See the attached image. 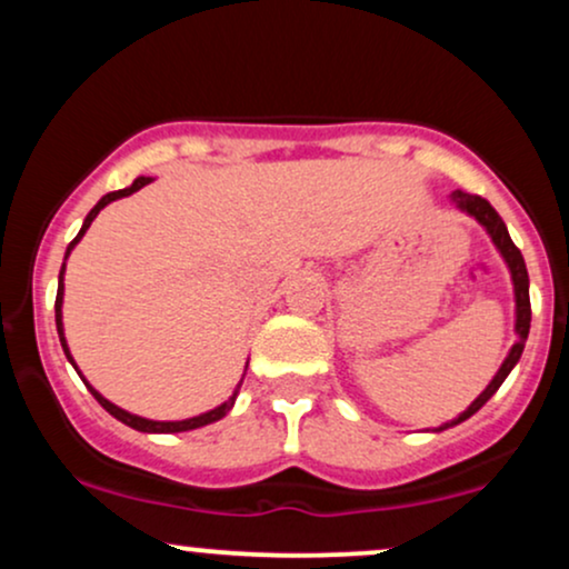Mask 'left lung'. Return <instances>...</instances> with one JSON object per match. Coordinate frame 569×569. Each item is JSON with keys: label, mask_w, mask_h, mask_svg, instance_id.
Returning <instances> with one entry per match:
<instances>
[{"label": "left lung", "mask_w": 569, "mask_h": 569, "mask_svg": "<svg viewBox=\"0 0 569 569\" xmlns=\"http://www.w3.org/2000/svg\"><path fill=\"white\" fill-rule=\"evenodd\" d=\"M452 200L457 202V208L466 213H471V217L479 221L481 227H487L489 238H492V243L498 246V251L502 253V259H506L508 270H511V278H513V293H516V335H519V342L513 345L511 352H508V358L502 361V367L498 375H495V380L487 385V390L481 393L476 401L468 407L466 411H462L460 417L452 422H447V426H441L439 430L443 428H452L457 426V422L468 420V417L476 415L485 403L492 398L495 393H498V388L502 385V380H506L508 375H511V369L516 367V361L521 358V350H525V342H527V335H530V321H532V310H530V278H527V264H525V257H521L519 248L513 246L511 234H508L506 230V221H502L498 217V211H495L492 206L485 198H479V194H468V192H457L452 194Z\"/></svg>", "instance_id": "obj_1"}]
</instances>
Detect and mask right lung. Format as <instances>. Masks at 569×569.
I'll list each match as a JSON object with an SVG mask.
<instances>
[{
    "instance_id": "right-lung-1",
    "label": "right lung",
    "mask_w": 569,
    "mask_h": 569,
    "mask_svg": "<svg viewBox=\"0 0 569 569\" xmlns=\"http://www.w3.org/2000/svg\"><path fill=\"white\" fill-rule=\"evenodd\" d=\"M149 176H139V179L133 181V184L130 187H126V189H117V192H109V194H103L101 200L96 202L93 206V211L88 213V217H84V224H82V230H80V234H77L74 240H71L69 243V248H67V257H69V251L71 248H74L77 243H80V238L84 234V230H88L90 227V221H93L96 217H98V211H101L103 206H109V202L112 200H120V198H128V194H133V192H139L141 187H147L149 184ZM63 267H67V262H63ZM63 267H61V276H58V293H56V326H58V337H61V348H63V352H67V358L71 361V352H69V348H67V339H63V323H61V305H63ZM74 363V361H71ZM77 369V367H74ZM82 377V375H80ZM243 382V380H240ZM90 388V385H88ZM240 388V385H238ZM90 393L96 396V401L101 403L103 409L109 411V415L112 417H117V420L120 422H126V426H130V428H136V430H141V433H181V430H194V428H202V426H208V422H217V420H221V417L227 415V411L232 409V403H234V396H238V390H234L232 393V398L230 401H224L221 403V407H217V409H211V411H206V415H200V417H189V420H179V422H158V420H143V417H139V415H130V411H126V409H120V407H114L112 401H107V398H103L101 393H98V390H93L90 388Z\"/></svg>"
}]
</instances>
